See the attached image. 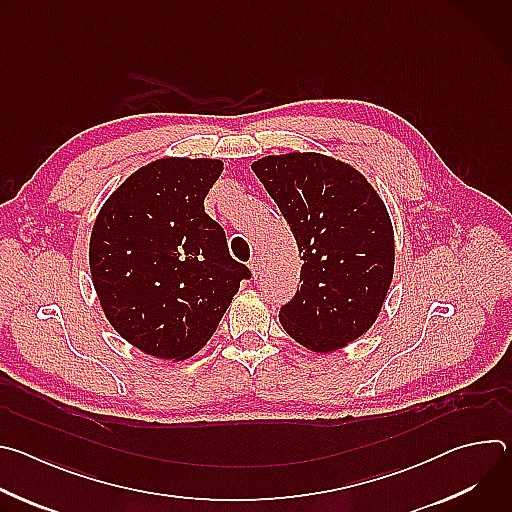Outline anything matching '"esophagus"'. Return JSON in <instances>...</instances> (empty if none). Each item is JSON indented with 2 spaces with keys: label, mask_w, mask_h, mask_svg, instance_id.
<instances>
[{
  "label": "esophagus",
  "mask_w": 512,
  "mask_h": 512,
  "mask_svg": "<svg viewBox=\"0 0 512 512\" xmlns=\"http://www.w3.org/2000/svg\"><path fill=\"white\" fill-rule=\"evenodd\" d=\"M249 267H251V271H253V275L257 277L259 275V271H261V259L255 255V257H251V261H249Z\"/></svg>",
  "instance_id": "obj_1"
}]
</instances>
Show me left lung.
<instances>
[{
  "instance_id": "1",
  "label": "left lung",
  "mask_w": 512,
  "mask_h": 512,
  "mask_svg": "<svg viewBox=\"0 0 512 512\" xmlns=\"http://www.w3.org/2000/svg\"><path fill=\"white\" fill-rule=\"evenodd\" d=\"M302 253L296 296L279 310L283 330L314 352L367 332L393 279L389 212L360 172L322 154L267 156L253 164Z\"/></svg>"
}]
</instances>
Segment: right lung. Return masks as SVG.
I'll return each mask as SVG.
<instances>
[{
	"instance_id": "obj_1",
	"label": "right lung",
	"mask_w": 512,
	"mask_h": 512,
	"mask_svg": "<svg viewBox=\"0 0 512 512\" xmlns=\"http://www.w3.org/2000/svg\"><path fill=\"white\" fill-rule=\"evenodd\" d=\"M221 172V160H156L133 172L97 216L93 285L111 326L145 354L182 360L198 352L251 277L204 212Z\"/></svg>"
}]
</instances>
